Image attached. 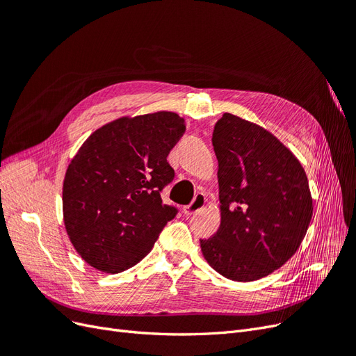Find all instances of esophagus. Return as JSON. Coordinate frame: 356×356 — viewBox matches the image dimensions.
<instances>
[{
    "mask_svg": "<svg viewBox=\"0 0 356 356\" xmlns=\"http://www.w3.org/2000/svg\"><path fill=\"white\" fill-rule=\"evenodd\" d=\"M204 204H207V197H204L203 195H196L195 200H193L190 204H187V207L184 208V213L187 215V217H190V215L196 213L200 209H203Z\"/></svg>",
    "mask_w": 356,
    "mask_h": 356,
    "instance_id": "obj_1",
    "label": "esophagus"
}]
</instances>
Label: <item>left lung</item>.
Returning a JSON list of instances; mask_svg holds the SVG:
<instances>
[{
	"label": "left lung",
	"mask_w": 356,
	"mask_h": 356,
	"mask_svg": "<svg viewBox=\"0 0 356 356\" xmlns=\"http://www.w3.org/2000/svg\"><path fill=\"white\" fill-rule=\"evenodd\" d=\"M221 225L200 239L220 275L250 282L296 254L310 224L312 197L303 166L266 129L225 113L213 127Z\"/></svg>",
	"instance_id": "8db88e82"
}]
</instances>
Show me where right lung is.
I'll list each match as a JSON object with an SVG mask.
<instances>
[{"instance_id":"right-lung-1","label":"right lung","mask_w":356,"mask_h":356,"mask_svg":"<svg viewBox=\"0 0 356 356\" xmlns=\"http://www.w3.org/2000/svg\"><path fill=\"white\" fill-rule=\"evenodd\" d=\"M186 131L175 113L123 117L95 131L63 179V221L83 260L105 273L152 251L178 208L160 193L175 178L168 154Z\"/></svg>"}]
</instances>
